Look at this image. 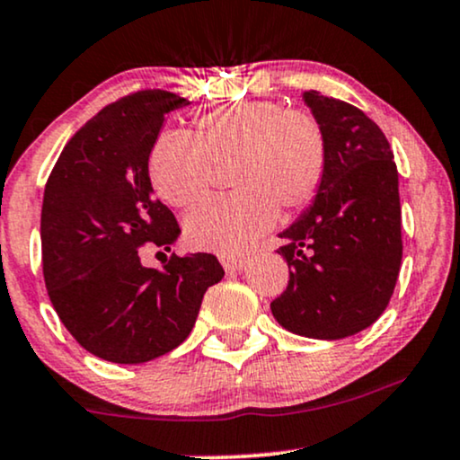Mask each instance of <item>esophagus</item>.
I'll return each mask as SVG.
<instances>
[{
    "instance_id": "obj_1",
    "label": "esophagus",
    "mask_w": 460,
    "mask_h": 460,
    "mask_svg": "<svg viewBox=\"0 0 460 460\" xmlns=\"http://www.w3.org/2000/svg\"><path fill=\"white\" fill-rule=\"evenodd\" d=\"M221 264H224V269L228 273H234V271H243V267H245V258H239V256H221Z\"/></svg>"
}]
</instances>
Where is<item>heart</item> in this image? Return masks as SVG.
I'll list each match as a JSON object with an SVG mask.
<instances>
[{"mask_svg": "<svg viewBox=\"0 0 460 460\" xmlns=\"http://www.w3.org/2000/svg\"><path fill=\"white\" fill-rule=\"evenodd\" d=\"M321 118L278 101L230 102L196 118L193 137L164 131L148 156L150 181L167 204L189 208L210 193L217 167L232 164L234 196L189 215L187 241L219 256L247 252L278 221L310 207L327 174Z\"/></svg>", "mask_w": 460, "mask_h": 460, "instance_id": "obj_1", "label": "heart"}]
</instances>
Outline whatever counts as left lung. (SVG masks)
I'll list each match as a JSON object with an SVG mask.
<instances>
[{
    "instance_id": "left-lung-1",
    "label": "left lung",
    "mask_w": 460,
    "mask_h": 460,
    "mask_svg": "<svg viewBox=\"0 0 460 460\" xmlns=\"http://www.w3.org/2000/svg\"><path fill=\"white\" fill-rule=\"evenodd\" d=\"M304 99L327 131V174L314 204L279 234L290 279L271 312L296 336L340 340L370 327L394 295L402 261L398 170L364 111L316 90Z\"/></svg>"
}]
</instances>
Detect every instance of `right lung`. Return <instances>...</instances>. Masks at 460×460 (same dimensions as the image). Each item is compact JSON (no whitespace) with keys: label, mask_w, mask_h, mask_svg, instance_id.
Masks as SVG:
<instances>
[{"label":"right lung","mask_w":460,"mask_h":460,"mask_svg":"<svg viewBox=\"0 0 460 460\" xmlns=\"http://www.w3.org/2000/svg\"><path fill=\"white\" fill-rule=\"evenodd\" d=\"M187 99L139 90L96 113L64 146L45 185L42 273L59 321L85 350L113 364H144L191 333L208 286L224 278L213 253L142 264L181 228L153 198L148 156L165 116Z\"/></svg>","instance_id":"right-lung-1"}]
</instances>
